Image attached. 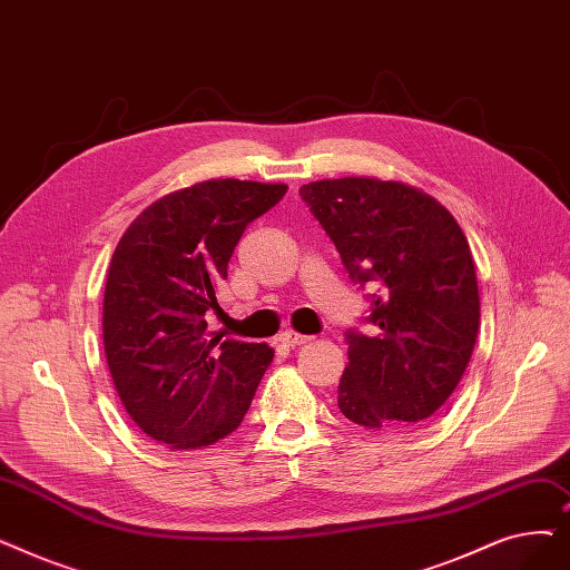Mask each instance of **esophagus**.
Here are the masks:
<instances>
[{
    "mask_svg": "<svg viewBox=\"0 0 570 570\" xmlns=\"http://www.w3.org/2000/svg\"><path fill=\"white\" fill-rule=\"evenodd\" d=\"M312 337H307V335H301V333H295V331H284L282 335H279V342L284 344V346H298V344H305V342H309Z\"/></svg>",
    "mask_w": 570,
    "mask_h": 570,
    "instance_id": "34e87169",
    "label": "esophagus"
}]
</instances>
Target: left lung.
<instances>
[{"instance_id":"obj_1","label":"left lung","mask_w":570,"mask_h":570,"mask_svg":"<svg viewBox=\"0 0 570 570\" xmlns=\"http://www.w3.org/2000/svg\"><path fill=\"white\" fill-rule=\"evenodd\" d=\"M373 324L350 331L337 405L350 422L401 431L435 416L473 356L480 293L470 246L435 197L403 181L344 177L301 188Z\"/></svg>"}]
</instances>
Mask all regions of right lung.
<instances>
[{
	"mask_svg": "<svg viewBox=\"0 0 570 570\" xmlns=\"http://www.w3.org/2000/svg\"><path fill=\"white\" fill-rule=\"evenodd\" d=\"M286 184L209 179L148 205L111 256L102 333L109 373L132 422L171 450L230 435L275 352L207 333L216 288L246 226Z\"/></svg>",
	"mask_w": 570,
	"mask_h": 570,
	"instance_id": "add662e5",
	"label": "right lung"
}]
</instances>
